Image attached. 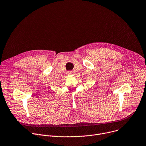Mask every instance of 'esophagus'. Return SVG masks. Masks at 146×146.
Instances as JSON below:
<instances>
[{
  "label": "esophagus",
  "instance_id": "esophagus-1",
  "mask_svg": "<svg viewBox=\"0 0 146 146\" xmlns=\"http://www.w3.org/2000/svg\"><path fill=\"white\" fill-rule=\"evenodd\" d=\"M73 73V72L72 71H68L67 72V74H71Z\"/></svg>",
  "mask_w": 146,
  "mask_h": 146
}]
</instances>
